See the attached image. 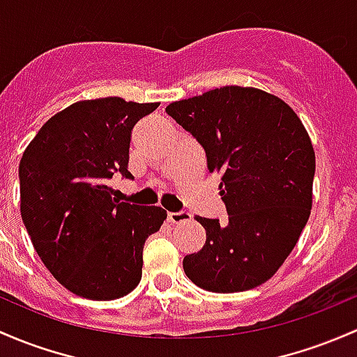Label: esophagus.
<instances>
[{
	"instance_id": "esophagus-1",
	"label": "esophagus",
	"mask_w": 357,
	"mask_h": 357,
	"mask_svg": "<svg viewBox=\"0 0 357 357\" xmlns=\"http://www.w3.org/2000/svg\"><path fill=\"white\" fill-rule=\"evenodd\" d=\"M167 219L169 222L172 224H183V222H190V220L193 219V215H191L190 212H186V210H179V212H169Z\"/></svg>"
}]
</instances>
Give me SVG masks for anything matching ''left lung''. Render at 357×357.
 Returning a JSON list of instances; mask_svg holds the SVG:
<instances>
[{"mask_svg": "<svg viewBox=\"0 0 357 357\" xmlns=\"http://www.w3.org/2000/svg\"><path fill=\"white\" fill-rule=\"evenodd\" d=\"M166 112L222 176L227 222L197 217L207 231L183 268L198 287L241 292L267 282L298 243L311 210L314 152L301 119L258 89L220 87L169 104Z\"/></svg>", "mask_w": 357, "mask_h": 357, "instance_id": "1", "label": "left lung"}]
</instances>
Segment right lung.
I'll list each match as a JSON object with an SVG mask.
<instances>
[{
	"label": "right lung",
	"instance_id": "obj_1",
	"mask_svg": "<svg viewBox=\"0 0 357 357\" xmlns=\"http://www.w3.org/2000/svg\"><path fill=\"white\" fill-rule=\"evenodd\" d=\"M157 102L82 100L52 116L18 167L20 212L43 264L77 296L109 301L138 286L144 245L166 210L119 202L107 186L128 171L131 131Z\"/></svg>",
	"mask_w": 357,
	"mask_h": 357
}]
</instances>
